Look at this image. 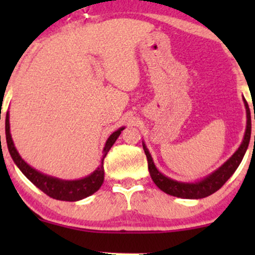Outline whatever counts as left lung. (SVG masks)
Returning a JSON list of instances; mask_svg holds the SVG:
<instances>
[{"mask_svg": "<svg viewBox=\"0 0 255 255\" xmlns=\"http://www.w3.org/2000/svg\"><path fill=\"white\" fill-rule=\"evenodd\" d=\"M245 108H246V115H247V125H246V131L244 140H242L241 145L239 148L234 152L227 162L216 169L215 171L211 172L210 175L205 176L201 180H198L197 182H181V181L172 180V178L165 176L160 172L154 165L153 159H152L151 153L148 152L147 147H146L145 142H142V147H144L145 154L147 157L148 163V171H150L151 178L156 186L160 191H163L166 194L172 195V197L182 198V199H201L206 198L209 195L213 194L217 192L223 184L229 180L231 175L235 172L236 169L239 168L240 163L242 162L246 151H247L248 145H250L251 140V131H252V122H251V111L250 107H248L247 102L244 98ZM255 120V116H254ZM255 141V135H254Z\"/></svg>", "mask_w": 255, "mask_h": 255, "instance_id": "obj_1", "label": "left lung"}]
</instances>
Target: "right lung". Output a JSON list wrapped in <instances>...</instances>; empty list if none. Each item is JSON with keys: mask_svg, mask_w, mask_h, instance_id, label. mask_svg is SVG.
Returning <instances> with one entry per match:
<instances>
[{"mask_svg": "<svg viewBox=\"0 0 255 255\" xmlns=\"http://www.w3.org/2000/svg\"><path fill=\"white\" fill-rule=\"evenodd\" d=\"M124 129L125 127L119 128L108 137L103 148V157L101 159V164L92 174H90L86 177L79 178V180H62V178L50 176V175L43 174V172L36 170L22 159L15 148V145H14L10 135L9 113H7V115H5V140H7L8 151H9L11 159L14 160V163L21 170L22 174L40 191L49 197L56 199V200L63 201L81 200V199L92 195L93 193H96L101 188V186L104 182V158L107 157L111 146L115 144L116 139Z\"/></svg>", "mask_w": 255, "mask_h": 255, "instance_id": "add662e5", "label": "right lung"}]
</instances>
